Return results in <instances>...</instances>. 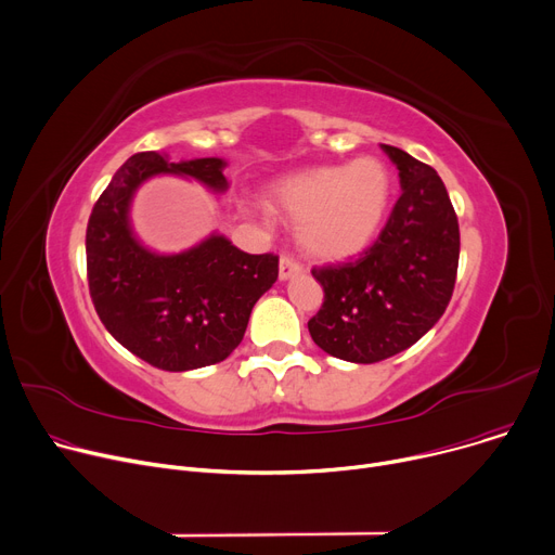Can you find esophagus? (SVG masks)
Listing matches in <instances>:
<instances>
[{
    "mask_svg": "<svg viewBox=\"0 0 555 555\" xmlns=\"http://www.w3.org/2000/svg\"><path fill=\"white\" fill-rule=\"evenodd\" d=\"M300 273H302V264L296 257H291V255L280 257V280H288V278L300 275Z\"/></svg>",
    "mask_w": 555,
    "mask_h": 555,
    "instance_id": "34e87169",
    "label": "esophagus"
}]
</instances>
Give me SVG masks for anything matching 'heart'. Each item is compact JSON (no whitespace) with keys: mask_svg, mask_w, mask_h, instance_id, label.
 Instances as JSON below:
<instances>
[{"mask_svg":"<svg viewBox=\"0 0 555 555\" xmlns=\"http://www.w3.org/2000/svg\"><path fill=\"white\" fill-rule=\"evenodd\" d=\"M392 194V175L378 158L349 166H318L275 181L267 204L300 223V244L320 259H347L365 250L380 231Z\"/></svg>","mask_w":555,"mask_h":555,"instance_id":"obj_1","label":"heart"}]
</instances>
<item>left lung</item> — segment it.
<instances>
[{"instance_id": "obj_1", "label": "left lung", "mask_w": 555, "mask_h": 555, "mask_svg": "<svg viewBox=\"0 0 555 555\" xmlns=\"http://www.w3.org/2000/svg\"><path fill=\"white\" fill-rule=\"evenodd\" d=\"M401 197L372 246L313 267L324 298L309 320L313 343L349 363H378L412 347L443 315L457 280L460 221L435 168L383 145Z\"/></svg>"}]
</instances>
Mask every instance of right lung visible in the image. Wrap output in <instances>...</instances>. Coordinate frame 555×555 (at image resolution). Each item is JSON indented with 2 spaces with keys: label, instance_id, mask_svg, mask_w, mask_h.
<instances>
[{
  "label": "right lung",
  "instance_id": "right-lung-1",
  "mask_svg": "<svg viewBox=\"0 0 555 555\" xmlns=\"http://www.w3.org/2000/svg\"><path fill=\"white\" fill-rule=\"evenodd\" d=\"M221 158L168 163L129 156L87 223L89 296L105 330L152 367L185 372L221 363L242 343L255 302L278 280V255H250L210 237L181 255H154L129 231L127 208L152 175L172 172L223 190Z\"/></svg>",
  "mask_w": 555,
  "mask_h": 555
}]
</instances>
